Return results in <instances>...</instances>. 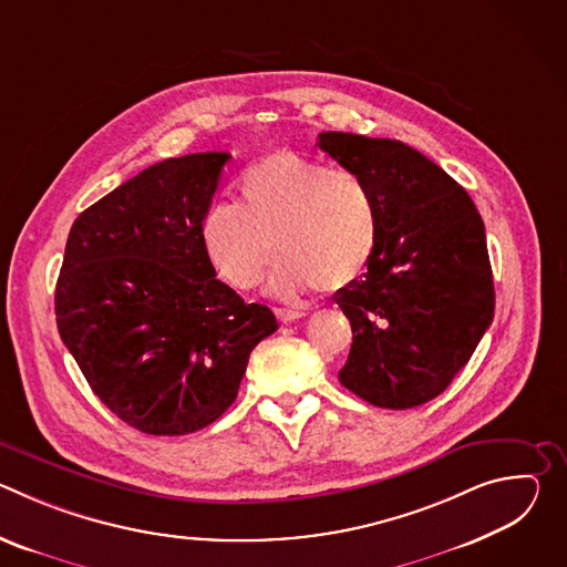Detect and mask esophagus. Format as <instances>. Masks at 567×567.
<instances>
[{"label":"esophagus","mask_w":567,"mask_h":567,"mask_svg":"<svg viewBox=\"0 0 567 567\" xmlns=\"http://www.w3.org/2000/svg\"><path fill=\"white\" fill-rule=\"evenodd\" d=\"M276 313L282 322H291V320H298V318L307 316V311L298 309V307H280V309H276Z\"/></svg>","instance_id":"1"}]
</instances>
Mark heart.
I'll return each instance as SVG.
<instances>
[{
  "label": "heart",
  "mask_w": 567,
  "mask_h": 567,
  "mask_svg": "<svg viewBox=\"0 0 567 567\" xmlns=\"http://www.w3.org/2000/svg\"><path fill=\"white\" fill-rule=\"evenodd\" d=\"M239 195L241 204L215 199L202 219L204 249L235 289L258 287L278 249L287 260L271 285L282 296L346 289L377 256L379 202L357 173L276 150L241 173Z\"/></svg>",
  "instance_id": "1"
}]
</instances>
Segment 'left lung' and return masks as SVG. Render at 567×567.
<instances>
[{
	"label": "left lung",
	"instance_id": "8db88e82",
	"mask_svg": "<svg viewBox=\"0 0 567 567\" xmlns=\"http://www.w3.org/2000/svg\"><path fill=\"white\" fill-rule=\"evenodd\" d=\"M318 147L370 184L381 213L374 260L334 296L352 326L339 381L379 409L422 406L449 388L494 320L482 217L406 143L322 132Z\"/></svg>",
	"mask_w": 567,
	"mask_h": 567
}]
</instances>
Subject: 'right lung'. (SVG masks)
<instances>
[{
	"label": "right lung",
	"mask_w": 567,
	"mask_h": 567,
	"mask_svg": "<svg viewBox=\"0 0 567 567\" xmlns=\"http://www.w3.org/2000/svg\"><path fill=\"white\" fill-rule=\"evenodd\" d=\"M228 152L166 158L73 221L55 285L58 332L105 406L147 435L195 433L230 406L251 350L278 330L202 241Z\"/></svg>",
	"instance_id": "add662e5"
}]
</instances>
